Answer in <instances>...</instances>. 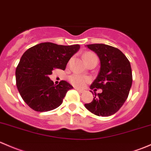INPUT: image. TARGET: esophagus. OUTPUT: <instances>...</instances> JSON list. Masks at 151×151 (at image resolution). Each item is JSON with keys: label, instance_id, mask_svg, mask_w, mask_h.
Listing matches in <instances>:
<instances>
[{"label": "esophagus", "instance_id": "obj_1", "mask_svg": "<svg viewBox=\"0 0 151 151\" xmlns=\"http://www.w3.org/2000/svg\"><path fill=\"white\" fill-rule=\"evenodd\" d=\"M75 90H77V91L80 92V93H83V92H85V90H82V89L77 88H75Z\"/></svg>", "mask_w": 151, "mask_h": 151}]
</instances>
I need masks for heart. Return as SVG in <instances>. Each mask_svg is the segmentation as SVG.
Returning <instances> with one entry per match:
<instances>
[{
	"label": "heart",
	"mask_w": 151,
	"mask_h": 151,
	"mask_svg": "<svg viewBox=\"0 0 151 151\" xmlns=\"http://www.w3.org/2000/svg\"><path fill=\"white\" fill-rule=\"evenodd\" d=\"M95 56H96V55L94 53H90V52H87L84 54L85 61ZM69 81L71 85H74L76 88H83L90 82V79L86 76L81 75L79 74H73L71 76H69Z\"/></svg>",
	"instance_id": "b5f03b06"
}]
</instances>
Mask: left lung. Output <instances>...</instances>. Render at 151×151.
<instances>
[{
  "label": "left lung",
  "instance_id": "obj_1",
  "mask_svg": "<svg viewBox=\"0 0 151 151\" xmlns=\"http://www.w3.org/2000/svg\"><path fill=\"white\" fill-rule=\"evenodd\" d=\"M87 47L97 53L101 61L99 74L90 88L102 89V93H94L93 101L85 106L95 115L109 116L119 110L129 96L132 83L131 65L116 47L105 44H91Z\"/></svg>",
  "mask_w": 151,
  "mask_h": 151
}]
</instances>
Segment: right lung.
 <instances>
[{"mask_svg":"<svg viewBox=\"0 0 151 151\" xmlns=\"http://www.w3.org/2000/svg\"><path fill=\"white\" fill-rule=\"evenodd\" d=\"M80 47V45L42 42L22 55L16 69V82L20 96L32 109L48 111L62 104L67 91L73 87L63 80L55 85L48 76L55 69L64 70Z\"/></svg>","mask_w":151,"mask_h":151,"instance_id":"right-lung-1","label":"right lung"}]
</instances>
